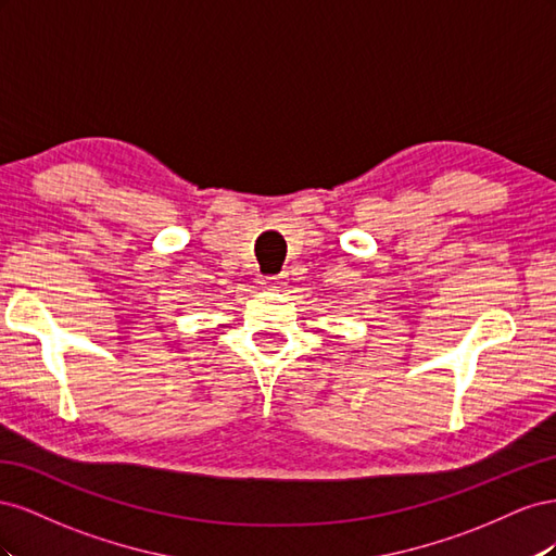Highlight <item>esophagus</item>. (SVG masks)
<instances>
[{"instance_id":"1","label":"esophagus","mask_w":556,"mask_h":556,"mask_svg":"<svg viewBox=\"0 0 556 556\" xmlns=\"http://www.w3.org/2000/svg\"><path fill=\"white\" fill-rule=\"evenodd\" d=\"M260 285H262V288L276 290V288H280V285H285V278H282V276H264V278L260 280Z\"/></svg>"}]
</instances>
